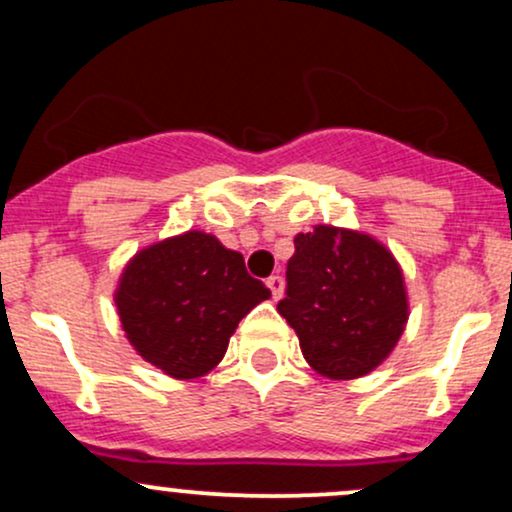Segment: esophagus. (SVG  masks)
Listing matches in <instances>:
<instances>
[{
  "mask_svg": "<svg viewBox=\"0 0 512 512\" xmlns=\"http://www.w3.org/2000/svg\"><path fill=\"white\" fill-rule=\"evenodd\" d=\"M267 286H269V291H272V298L274 301H279L281 296H284V279H281L279 274H272L267 279Z\"/></svg>",
  "mask_w": 512,
  "mask_h": 512,
  "instance_id": "1",
  "label": "esophagus"
}]
</instances>
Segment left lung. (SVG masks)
<instances>
[{"instance_id": "1", "label": "left lung", "mask_w": 512, "mask_h": 512, "mask_svg": "<svg viewBox=\"0 0 512 512\" xmlns=\"http://www.w3.org/2000/svg\"><path fill=\"white\" fill-rule=\"evenodd\" d=\"M276 310L296 330L305 361L332 380L378 368L409 317L402 269L366 233L315 226L298 233Z\"/></svg>"}]
</instances>
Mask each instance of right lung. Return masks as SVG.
<instances>
[{
  "label": "right lung",
  "instance_id": "obj_1",
  "mask_svg": "<svg viewBox=\"0 0 512 512\" xmlns=\"http://www.w3.org/2000/svg\"><path fill=\"white\" fill-rule=\"evenodd\" d=\"M269 296L240 252L187 231L129 260L115 305L137 354L170 378L190 380L219 366L238 322Z\"/></svg>",
  "mask_w": 512,
  "mask_h": 512
}]
</instances>
